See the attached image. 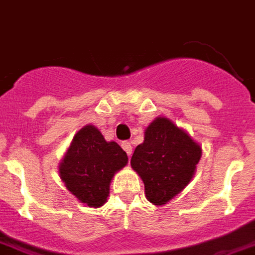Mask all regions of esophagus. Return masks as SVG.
Segmentation results:
<instances>
[{
    "label": "esophagus",
    "instance_id": "34e87169",
    "mask_svg": "<svg viewBox=\"0 0 255 255\" xmlns=\"http://www.w3.org/2000/svg\"><path fill=\"white\" fill-rule=\"evenodd\" d=\"M122 147H123L124 151H126L128 156H129V155L132 153V144H131V143H129V141H123V143H122Z\"/></svg>",
    "mask_w": 255,
    "mask_h": 255
}]
</instances>
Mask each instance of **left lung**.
I'll use <instances>...</instances> for the list:
<instances>
[{
    "label": "left lung",
    "mask_w": 255,
    "mask_h": 255,
    "mask_svg": "<svg viewBox=\"0 0 255 255\" xmlns=\"http://www.w3.org/2000/svg\"><path fill=\"white\" fill-rule=\"evenodd\" d=\"M201 156V145L187 132L167 118H156L145 128L131 166L144 183L147 199L162 206L190 183Z\"/></svg>",
    "instance_id": "left-lung-1"
}]
</instances>
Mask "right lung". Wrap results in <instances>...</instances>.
<instances>
[{
  "label": "right lung",
  "mask_w": 255,
  "mask_h": 255,
  "mask_svg": "<svg viewBox=\"0 0 255 255\" xmlns=\"http://www.w3.org/2000/svg\"><path fill=\"white\" fill-rule=\"evenodd\" d=\"M127 163L126 151L88 124L73 136L58 171L65 187L81 203L100 207L107 202L114 175Z\"/></svg>",
  "instance_id": "obj_1"
}]
</instances>
